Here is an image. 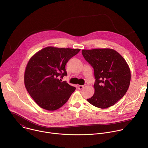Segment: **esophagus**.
<instances>
[{
	"label": "esophagus",
	"mask_w": 148,
	"mask_h": 148,
	"mask_svg": "<svg viewBox=\"0 0 148 148\" xmlns=\"http://www.w3.org/2000/svg\"><path fill=\"white\" fill-rule=\"evenodd\" d=\"M84 88V86H82V85H79L78 86V89L79 90H81Z\"/></svg>",
	"instance_id": "34e87169"
}]
</instances>
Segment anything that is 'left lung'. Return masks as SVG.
I'll return each instance as SVG.
<instances>
[{
    "label": "left lung",
    "mask_w": 148,
    "mask_h": 148,
    "mask_svg": "<svg viewBox=\"0 0 148 148\" xmlns=\"http://www.w3.org/2000/svg\"><path fill=\"white\" fill-rule=\"evenodd\" d=\"M85 60L94 69V95L88 102L99 108H107L121 99L131 81L130 67L117 51L111 49L82 50Z\"/></svg>",
    "instance_id": "obj_1"
}]
</instances>
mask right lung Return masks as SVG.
<instances>
[{"mask_svg":"<svg viewBox=\"0 0 148 148\" xmlns=\"http://www.w3.org/2000/svg\"><path fill=\"white\" fill-rule=\"evenodd\" d=\"M80 49L47 47L29 60L25 73L26 88L39 106L54 111L65 104L75 90L62 79L66 76V65Z\"/></svg>","mask_w":148,"mask_h":148,"instance_id":"right-lung-1","label":"right lung"}]
</instances>
